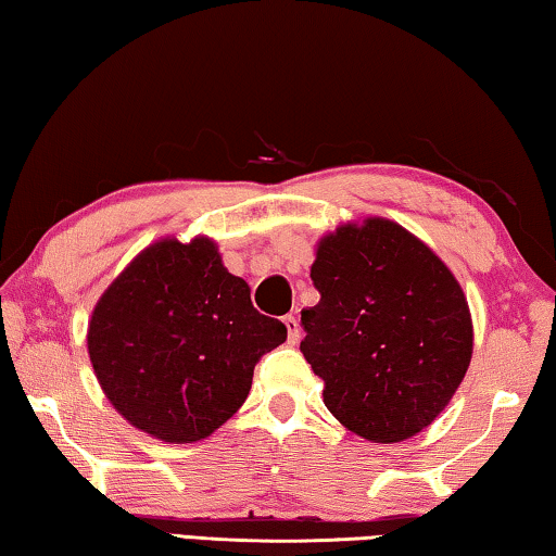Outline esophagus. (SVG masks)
<instances>
[{
	"instance_id": "obj_1",
	"label": "esophagus",
	"mask_w": 556,
	"mask_h": 556,
	"mask_svg": "<svg viewBox=\"0 0 556 556\" xmlns=\"http://www.w3.org/2000/svg\"><path fill=\"white\" fill-rule=\"evenodd\" d=\"M285 326H287V338H289V343H291V345H296V343H299V338H301L296 316H285Z\"/></svg>"
}]
</instances>
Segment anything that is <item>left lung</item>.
I'll use <instances>...</instances> for the list:
<instances>
[{
  "instance_id": "1",
  "label": "left lung",
  "mask_w": 556,
  "mask_h": 556,
  "mask_svg": "<svg viewBox=\"0 0 556 556\" xmlns=\"http://www.w3.org/2000/svg\"><path fill=\"white\" fill-rule=\"evenodd\" d=\"M301 312V353L324 404L375 444L404 441L454 397L473 353L468 301L451 269L402 225L368 218L326 235Z\"/></svg>"
}]
</instances>
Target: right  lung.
<instances>
[{"mask_svg":"<svg viewBox=\"0 0 556 556\" xmlns=\"http://www.w3.org/2000/svg\"><path fill=\"white\" fill-rule=\"evenodd\" d=\"M287 326L252 306L248 281L208 238H164L129 262L92 308L88 353L105 397L166 444L211 437L242 407L260 357Z\"/></svg>","mask_w":556,"mask_h":556,"instance_id":"obj_1","label":"right lung"}]
</instances>
